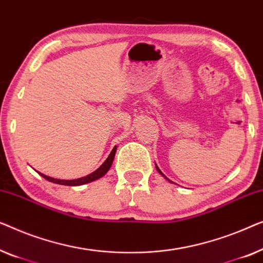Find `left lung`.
I'll return each mask as SVG.
<instances>
[{
    "instance_id": "obj_1",
    "label": "left lung",
    "mask_w": 263,
    "mask_h": 263,
    "mask_svg": "<svg viewBox=\"0 0 263 263\" xmlns=\"http://www.w3.org/2000/svg\"><path fill=\"white\" fill-rule=\"evenodd\" d=\"M156 169H157V172H158V173H160V174H161V175L164 177V179H167V180H168V177H167V176H165V175H164V174L161 172V170H160V168H158V167H157V165H156Z\"/></svg>"
}]
</instances>
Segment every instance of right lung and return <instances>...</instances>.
<instances>
[{"label": "right lung", "instance_id": "1", "mask_svg": "<svg viewBox=\"0 0 263 263\" xmlns=\"http://www.w3.org/2000/svg\"><path fill=\"white\" fill-rule=\"evenodd\" d=\"M107 160H108V158H107ZM105 163H106V162H105ZM105 163H103L100 168L96 169L95 172L89 174V175L80 177V179H76V180H57V179H52V177H50V176L44 175V174L39 173V172H38V174H39V175H42L44 179H46L47 181H51V182H54V183H58V184H64V186H80V184L91 182V181L98 180V179H100V177H102L103 175H105V174L109 170L110 165H112L109 163L105 165Z\"/></svg>", "mask_w": 263, "mask_h": 263}]
</instances>
